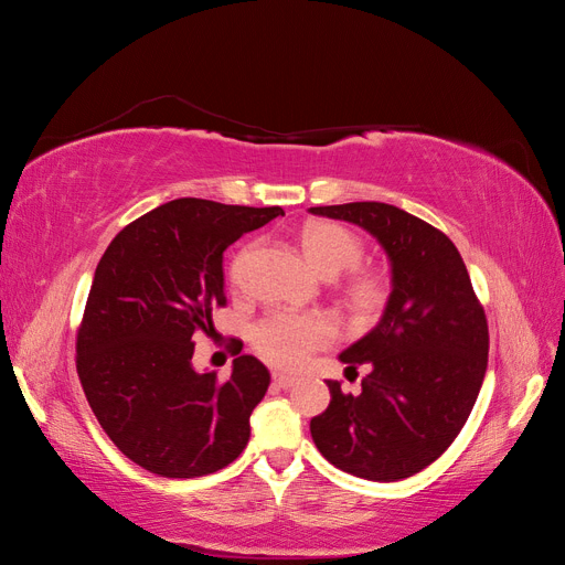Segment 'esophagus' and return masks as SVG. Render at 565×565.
I'll list each match as a JSON object with an SVG mask.
<instances>
[{"instance_id": "34e87169", "label": "esophagus", "mask_w": 565, "mask_h": 565, "mask_svg": "<svg viewBox=\"0 0 565 565\" xmlns=\"http://www.w3.org/2000/svg\"><path fill=\"white\" fill-rule=\"evenodd\" d=\"M273 384H276V386H280V388H289V386H295V384H297V380L292 377V374L273 372Z\"/></svg>"}]
</instances>
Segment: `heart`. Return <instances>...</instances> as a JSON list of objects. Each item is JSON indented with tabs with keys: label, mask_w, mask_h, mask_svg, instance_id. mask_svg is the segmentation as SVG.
Returning <instances> with one entry per match:
<instances>
[{
	"label": "heart",
	"mask_w": 565,
	"mask_h": 565,
	"mask_svg": "<svg viewBox=\"0 0 565 565\" xmlns=\"http://www.w3.org/2000/svg\"><path fill=\"white\" fill-rule=\"evenodd\" d=\"M299 243L311 262L324 276L344 273L341 289L349 309L358 318L380 316L391 299L388 273L374 266H358L363 256V241L351 228L337 224V221H309L299 231ZM245 254L233 264V280L241 276ZM337 328L334 320L324 313H287L276 311L262 318L252 330V344L268 363L280 367L301 365L311 351L330 344Z\"/></svg>",
	"instance_id": "heart-1"
}]
</instances>
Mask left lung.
<instances>
[{
  "label": "left lung",
  "instance_id": "obj_1",
  "mask_svg": "<svg viewBox=\"0 0 565 565\" xmlns=\"http://www.w3.org/2000/svg\"><path fill=\"white\" fill-rule=\"evenodd\" d=\"M370 231L391 259L393 292L377 328L341 353L367 365L363 391L328 382L311 419L320 455L367 481H401L446 452L467 424L488 367V318L450 237L384 202L311 207Z\"/></svg>",
  "mask_w": 565,
  "mask_h": 565
}]
</instances>
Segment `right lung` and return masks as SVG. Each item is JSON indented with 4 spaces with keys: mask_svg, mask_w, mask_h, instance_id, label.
I'll list each match as a JSON object with an SVG mask.
<instances>
[{
    "mask_svg": "<svg viewBox=\"0 0 565 565\" xmlns=\"http://www.w3.org/2000/svg\"><path fill=\"white\" fill-rule=\"evenodd\" d=\"M285 214L200 198L160 204L119 231L100 256L77 328V374L98 424L134 465L164 478L228 467L270 374L237 355L226 382L195 372V334L224 309V252Z\"/></svg>",
    "mask_w": 565,
    "mask_h": 565,
    "instance_id": "obj_1",
    "label": "right lung"
}]
</instances>
